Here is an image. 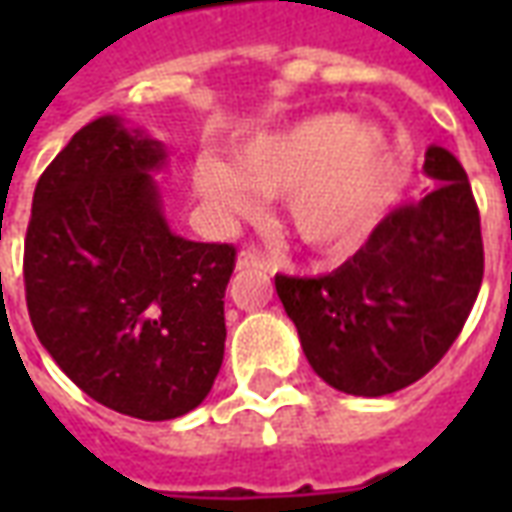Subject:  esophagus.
Here are the masks:
<instances>
[{"label":"esophagus","mask_w":512,"mask_h":512,"mask_svg":"<svg viewBox=\"0 0 512 512\" xmlns=\"http://www.w3.org/2000/svg\"><path fill=\"white\" fill-rule=\"evenodd\" d=\"M235 268H238V271H266V274H274V271H277V266H271V263L263 260L257 252H241L238 260H235Z\"/></svg>","instance_id":"1"}]
</instances>
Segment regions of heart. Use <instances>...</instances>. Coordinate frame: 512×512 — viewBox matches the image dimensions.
Listing matches in <instances>:
<instances>
[{
    "label": "heart",
    "instance_id": "1",
    "mask_svg": "<svg viewBox=\"0 0 512 512\" xmlns=\"http://www.w3.org/2000/svg\"><path fill=\"white\" fill-rule=\"evenodd\" d=\"M403 186L395 139L345 112L304 117L235 150L233 167L194 161V189L224 216L255 211V192L282 194V219L301 244L326 257L354 252L384 222Z\"/></svg>",
    "mask_w": 512,
    "mask_h": 512
}]
</instances>
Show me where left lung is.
Segmentation results:
<instances>
[{"label":"left lung","mask_w":512,"mask_h":512,"mask_svg":"<svg viewBox=\"0 0 512 512\" xmlns=\"http://www.w3.org/2000/svg\"><path fill=\"white\" fill-rule=\"evenodd\" d=\"M436 189L378 224L326 277H282L277 296L312 370L356 397L392 395L439 365L483 282L472 186L447 147L425 150Z\"/></svg>","instance_id":"left-lung-1"}]
</instances>
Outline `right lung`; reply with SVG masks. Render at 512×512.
<instances>
[{
    "label": "right lung",
    "instance_id": "right-lung-1",
    "mask_svg": "<svg viewBox=\"0 0 512 512\" xmlns=\"http://www.w3.org/2000/svg\"><path fill=\"white\" fill-rule=\"evenodd\" d=\"M167 147L104 115L71 136L32 197L24 282L40 345L84 395L164 422L211 392L224 359L230 244L172 233Z\"/></svg>",
    "mask_w": 512,
    "mask_h": 512
}]
</instances>
